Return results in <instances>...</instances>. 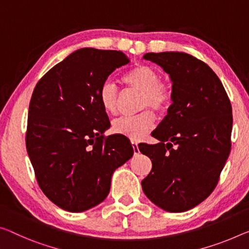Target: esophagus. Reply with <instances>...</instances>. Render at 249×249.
I'll return each instance as SVG.
<instances>
[{"instance_id":"1","label":"esophagus","mask_w":249,"mask_h":249,"mask_svg":"<svg viewBox=\"0 0 249 249\" xmlns=\"http://www.w3.org/2000/svg\"><path fill=\"white\" fill-rule=\"evenodd\" d=\"M132 146H133V149H134V154H135V155L140 154V149H139V145H137V142L132 141Z\"/></svg>"}]
</instances>
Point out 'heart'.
I'll use <instances>...</instances> for the list:
<instances>
[{"instance_id": "1", "label": "heart", "mask_w": 249, "mask_h": 249, "mask_svg": "<svg viewBox=\"0 0 249 249\" xmlns=\"http://www.w3.org/2000/svg\"><path fill=\"white\" fill-rule=\"evenodd\" d=\"M128 88L142 93L140 108L151 106L159 112H165L171 104V93L167 86L160 83V75L156 70L147 65H139L129 70L122 77ZM98 101L102 108L107 114L116 113L118 92L110 82H105L98 90ZM155 122L152 110L145 109L134 116H122L113 122V131L132 141H140L147 134Z\"/></svg>"}]
</instances>
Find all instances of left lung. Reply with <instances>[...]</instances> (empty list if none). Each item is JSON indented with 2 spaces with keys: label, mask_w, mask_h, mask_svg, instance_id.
I'll return each instance as SVG.
<instances>
[{
  "label": "left lung",
  "mask_w": 249,
  "mask_h": 249,
  "mask_svg": "<svg viewBox=\"0 0 249 249\" xmlns=\"http://www.w3.org/2000/svg\"><path fill=\"white\" fill-rule=\"evenodd\" d=\"M143 58L169 75L173 103L152 133L160 143L139 145L152 160L142 188L161 210L186 212L218 183L231 153V105L214 71L192 55L146 53Z\"/></svg>",
  "instance_id": "1"
}]
</instances>
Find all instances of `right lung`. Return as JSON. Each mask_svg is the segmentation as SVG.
<instances>
[{
	"mask_svg": "<svg viewBox=\"0 0 249 249\" xmlns=\"http://www.w3.org/2000/svg\"><path fill=\"white\" fill-rule=\"evenodd\" d=\"M129 62L120 51L84 47L51 69L35 86L26 149L38 186L71 213L88 211L108 195L115 169L134 154L123 135L103 136L108 116L98 90Z\"/></svg>",
	"mask_w": 249,
	"mask_h": 249,
	"instance_id": "add662e5",
	"label": "right lung"
}]
</instances>
